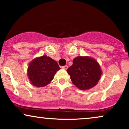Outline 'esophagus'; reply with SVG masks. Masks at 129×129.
<instances>
[{"instance_id":"1","label":"esophagus","mask_w":129,"mask_h":129,"mask_svg":"<svg viewBox=\"0 0 129 129\" xmlns=\"http://www.w3.org/2000/svg\"><path fill=\"white\" fill-rule=\"evenodd\" d=\"M62 69H64V70H67L68 69V66H63L62 67Z\"/></svg>"}]
</instances>
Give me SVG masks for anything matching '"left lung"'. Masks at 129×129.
<instances>
[{
    "label": "left lung",
    "instance_id": "obj_1",
    "mask_svg": "<svg viewBox=\"0 0 129 129\" xmlns=\"http://www.w3.org/2000/svg\"><path fill=\"white\" fill-rule=\"evenodd\" d=\"M74 85L81 90H88L98 84L102 75L100 64L88 56H78L67 70Z\"/></svg>",
    "mask_w": 129,
    "mask_h": 129
}]
</instances>
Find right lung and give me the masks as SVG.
I'll return each mask as SVG.
<instances>
[{
    "label": "right lung",
    "mask_w": 129,
    "mask_h": 129,
    "mask_svg": "<svg viewBox=\"0 0 129 129\" xmlns=\"http://www.w3.org/2000/svg\"><path fill=\"white\" fill-rule=\"evenodd\" d=\"M60 69L56 60L44 55L36 57L29 63L27 75L32 85L37 87H44L52 81Z\"/></svg>",
    "instance_id": "1"
}]
</instances>
